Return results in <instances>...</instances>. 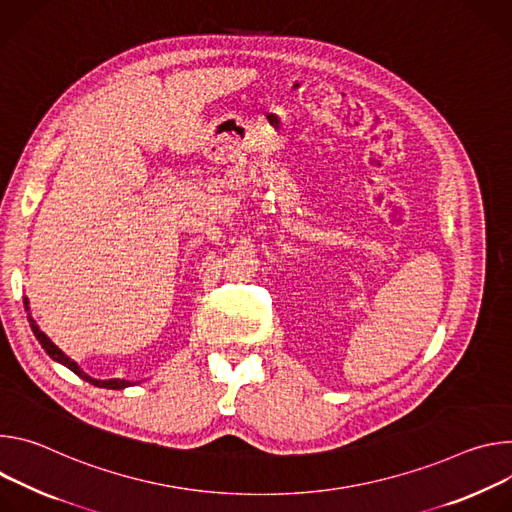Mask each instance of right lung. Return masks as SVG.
Instances as JSON below:
<instances>
[{
    "label": "right lung",
    "instance_id": "obj_1",
    "mask_svg": "<svg viewBox=\"0 0 512 512\" xmlns=\"http://www.w3.org/2000/svg\"><path fill=\"white\" fill-rule=\"evenodd\" d=\"M24 307L28 309V299H24ZM28 321H30V327H32V331H34V335H36V339L38 342L42 344V348L46 350V354L52 358V360H56V362H61V364H65L67 368H71L79 378H83V380H87V382H91V384H95V386H103V388H113V390H120V388H124V386H130V382H126V380H95V378H91V376H87L71 358H67L59 348H56L50 339L38 329V325H36V321L32 319V317H28Z\"/></svg>",
    "mask_w": 512,
    "mask_h": 512
}]
</instances>
